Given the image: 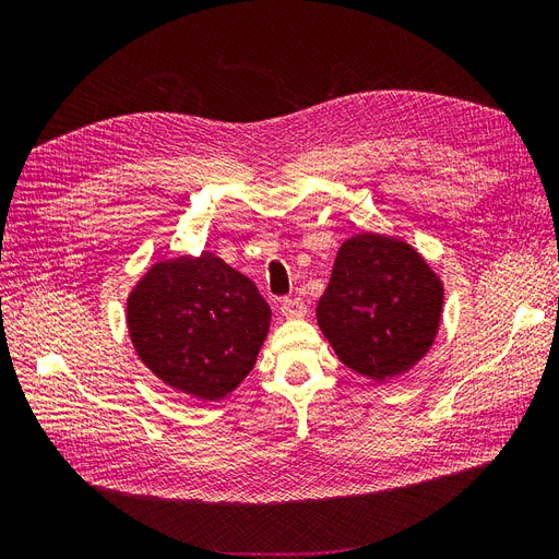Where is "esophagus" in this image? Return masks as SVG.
Instances as JSON below:
<instances>
[{"mask_svg": "<svg viewBox=\"0 0 559 559\" xmlns=\"http://www.w3.org/2000/svg\"><path fill=\"white\" fill-rule=\"evenodd\" d=\"M280 312H282L284 319H300V317H306L308 308L300 298H284L282 306H280Z\"/></svg>", "mask_w": 559, "mask_h": 559, "instance_id": "1", "label": "esophagus"}]
</instances>
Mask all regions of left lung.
I'll return each instance as SVG.
<instances>
[{
    "label": "left lung",
    "instance_id": "obj_1",
    "mask_svg": "<svg viewBox=\"0 0 559 559\" xmlns=\"http://www.w3.org/2000/svg\"><path fill=\"white\" fill-rule=\"evenodd\" d=\"M443 300V280L413 245L366 230L337 249L317 324L354 373L386 382L427 357Z\"/></svg>",
    "mask_w": 559,
    "mask_h": 559
}]
</instances>
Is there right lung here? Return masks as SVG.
<instances>
[{
    "label": "right lung",
    "mask_w": 559,
    "mask_h": 559,
    "mask_svg": "<svg viewBox=\"0 0 559 559\" xmlns=\"http://www.w3.org/2000/svg\"><path fill=\"white\" fill-rule=\"evenodd\" d=\"M270 306L222 257L160 259L126 300L130 343L163 384L198 401H218L257 364Z\"/></svg>",
    "instance_id": "1"
}]
</instances>
